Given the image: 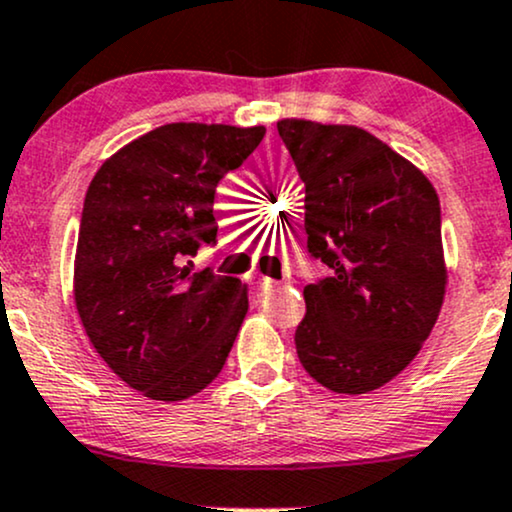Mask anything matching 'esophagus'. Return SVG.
Instances as JSON below:
<instances>
[{
	"label": "esophagus",
	"instance_id": "obj_1",
	"mask_svg": "<svg viewBox=\"0 0 512 512\" xmlns=\"http://www.w3.org/2000/svg\"><path fill=\"white\" fill-rule=\"evenodd\" d=\"M251 280H254V285H256L261 292H270V290H275V287L280 285L278 280H270V278H266V275H258V273L251 275Z\"/></svg>",
	"mask_w": 512,
	"mask_h": 512
}]
</instances>
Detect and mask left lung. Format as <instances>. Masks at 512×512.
<instances>
[{
    "label": "left lung",
    "instance_id": "left-lung-1",
    "mask_svg": "<svg viewBox=\"0 0 512 512\" xmlns=\"http://www.w3.org/2000/svg\"><path fill=\"white\" fill-rule=\"evenodd\" d=\"M278 134L304 182L306 251L330 268L304 287L297 357L335 393H369L417 357L441 311V203L369 131L285 119Z\"/></svg>",
    "mask_w": 512,
    "mask_h": 512
}]
</instances>
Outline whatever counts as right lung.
Wrapping results in <instances>:
<instances>
[{"mask_svg": "<svg viewBox=\"0 0 512 512\" xmlns=\"http://www.w3.org/2000/svg\"><path fill=\"white\" fill-rule=\"evenodd\" d=\"M263 126L165 124L114 153L83 201L74 297L107 366L153 400H184L220 374L249 309L237 278L189 273L218 244L215 189Z\"/></svg>", "mask_w": 512, "mask_h": 512, "instance_id": "right-lung-1", "label": "right lung"}]
</instances>
